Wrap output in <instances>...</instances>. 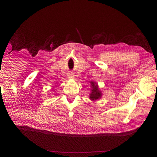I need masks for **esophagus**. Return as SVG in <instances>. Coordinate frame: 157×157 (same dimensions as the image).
Returning a JSON list of instances; mask_svg holds the SVG:
<instances>
[{"instance_id": "1", "label": "esophagus", "mask_w": 157, "mask_h": 157, "mask_svg": "<svg viewBox=\"0 0 157 157\" xmlns=\"http://www.w3.org/2000/svg\"><path fill=\"white\" fill-rule=\"evenodd\" d=\"M68 78H69L74 79V78H75V75H74L73 74H70V75H68Z\"/></svg>"}]
</instances>
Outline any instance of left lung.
<instances>
[{"instance_id": "8db88e82", "label": "left lung", "mask_w": 157, "mask_h": 157, "mask_svg": "<svg viewBox=\"0 0 157 157\" xmlns=\"http://www.w3.org/2000/svg\"><path fill=\"white\" fill-rule=\"evenodd\" d=\"M90 84H91V92L89 94V99L92 101H96L98 100H100L102 98V94L99 89L98 83L94 81H91L90 82Z\"/></svg>"}]
</instances>
